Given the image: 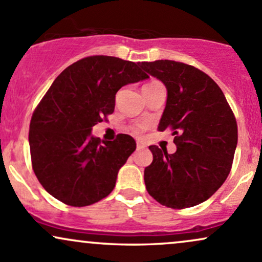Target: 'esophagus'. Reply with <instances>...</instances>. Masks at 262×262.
Here are the masks:
<instances>
[{
	"instance_id": "obj_1",
	"label": "esophagus",
	"mask_w": 262,
	"mask_h": 262,
	"mask_svg": "<svg viewBox=\"0 0 262 262\" xmlns=\"http://www.w3.org/2000/svg\"><path fill=\"white\" fill-rule=\"evenodd\" d=\"M145 148H146L145 144L141 143V141H138V143H137V150H143V149H145Z\"/></svg>"
}]
</instances>
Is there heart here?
<instances>
[{
    "mask_svg": "<svg viewBox=\"0 0 262 262\" xmlns=\"http://www.w3.org/2000/svg\"><path fill=\"white\" fill-rule=\"evenodd\" d=\"M159 85H161L159 81H150V82H146L145 85L143 86V89H141V90H143V92H145L146 90H150V89H152V87H156ZM145 128L146 127L144 124H138L133 128V130H134V133H140V132H143Z\"/></svg>",
    "mask_w": 262,
    "mask_h": 262,
    "instance_id": "1",
    "label": "heart"
}]
</instances>
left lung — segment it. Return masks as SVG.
Instances as JSON below:
<instances>
[{
    "mask_svg": "<svg viewBox=\"0 0 262 262\" xmlns=\"http://www.w3.org/2000/svg\"><path fill=\"white\" fill-rule=\"evenodd\" d=\"M139 66L164 83L167 100L158 129H171L176 151L150 145L152 162L144 170L146 191L169 208L204 202L229 175L237 125L223 91L207 74L172 60Z\"/></svg>",
    "mask_w": 262,
    "mask_h": 262,
    "instance_id": "8db88e82",
    "label": "left lung"
}]
</instances>
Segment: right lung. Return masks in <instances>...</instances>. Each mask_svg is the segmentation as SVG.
Here are the masks:
<instances>
[{"label":"right lung","instance_id":"1","mask_svg":"<svg viewBox=\"0 0 262 262\" xmlns=\"http://www.w3.org/2000/svg\"><path fill=\"white\" fill-rule=\"evenodd\" d=\"M148 77L139 64L96 55L74 62L54 80L29 125L33 170L48 193L85 207L113 191L137 144L127 134L101 141L92 127L113 113L121 87Z\"/></svg>","mask_w":262,"mask_h":262}]
</instances>
